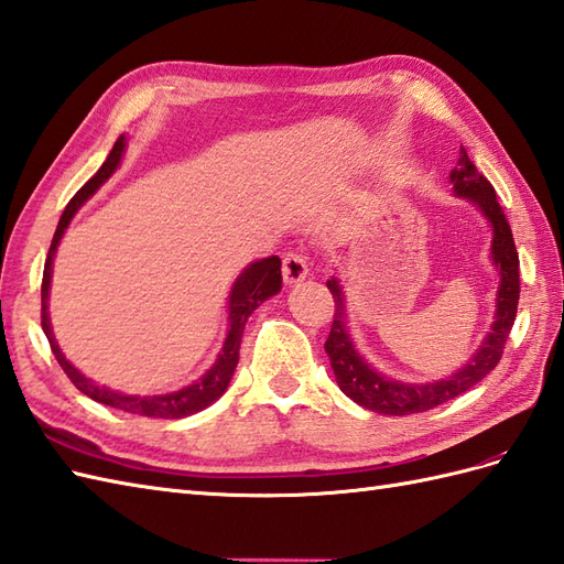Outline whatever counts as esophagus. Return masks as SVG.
Returning <instances> with one entry per match:
<instances>
[{
	"label": "esophagus",
	"instance_id": "34e87169",
	"mask_svg": "<svg viewBox=\"0 0 564 564\" xmlns=\"http://www.w3.org/2000/svg\"><path fill=\"white\" fill-rule=\"evenodd\" d=\"M308 274V263L306 258L296 253V251H290L282 256V278L286 284H296L301 282Z\"/></svg>",
	"mask_w": 564,
	"mask_h": 564
}]
</instances>
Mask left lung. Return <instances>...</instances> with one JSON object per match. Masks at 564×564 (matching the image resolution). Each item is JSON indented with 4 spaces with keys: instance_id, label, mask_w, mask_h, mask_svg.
Returning a JSON list of instances; mask_svg holds the SVG:
<instances>
[{
    "instance_id": "obj_1",
    "label": "left lung",
    "mask_w": 564,
    "mask_h": 564,
    "mask_svg": "<svg viewBox=\"0 0 564 564\" xmlns=\"http://www.w3.org/2000/svg\"><path fill=\"white\" fill-rule=\"evenodd\" d=\"M449 182L455 186V194L462 198H469L476 203L480 213L488 217L492 225V260L500 270V290H498V313L492 321L490 335L484 345L474 354V359L459 368L455 376L437 382H425V386H411V382H397L386 376L376 373L359 351L354 349L347 321H345V299L337 280L333 278L327 282V290L335 299V315L333 327L325 341V351L329 356V366L335 370L337 386L349 400L359 406L376 411V414L388 416H409L421 414L433 406H441L457 394L474 388L476 382L484 380L492 368L500 364V356L505 349V341L510 337V329L517 318V304H519V256L512 239L510 223L500 208L496 188L488 178L476 170V164L466 155V150L459 148L457 167L452 170Z\"/></svg>"
}]
</instances>
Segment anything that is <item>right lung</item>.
Here are the masks:
<instances>
[{
	"label": "right lung",
	"mask_w": 564,
	"mask_h": 564,
	"mask_svg": "<svg viewBox=\"0 0 564 564\" xmlns=\"http://www.w3.org/2000/svg\"><path fill=\"white\" fill-rule=\"evenodd\" d=\"M123 148H127V141L123 135H119L115 148L109 150L107 160L102 162V167L95 172V176H90L88 182L76 191V196L68 200L66 210L62 213V219L57 225V231H54V239L50 243V253L45 260V272H43V286H40V296H43V315H40V323H43V329L47 335V341L52 347L54 359L59 361L62 370L68 376V380L74 386L88 394L90 400L115 406L121 411H129V414H139V416H150V419H184L196 414V411L210 406L217 397H223V392L227 390L231 376H235V368L239 364V347H241V335H243V325L249 321V315L263 304L265 299H270L272 294H278L282 290V260L278 256H270L263 260H256L249 268L241 272V278L231 286L229 294V335L225 339L223 354L217 356L215 366L205 373L194 386H188L184 390H176L170 394H155V397H139V394H121L115 390H107L95 386L93 380H88L80 370H76L72 364L66 361V356L62 354L57 339L52 335V325H50V315H47V296H50V280H52V258L57 253L59 239L64 235V229L72 223V217L76 215V210L80 205L86 203V198H90L95 191L100 188V184H105L109 174H112L123 155Z\"/></svg>",
	"instance_id": "1"
}]
</instances>
